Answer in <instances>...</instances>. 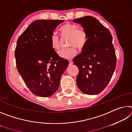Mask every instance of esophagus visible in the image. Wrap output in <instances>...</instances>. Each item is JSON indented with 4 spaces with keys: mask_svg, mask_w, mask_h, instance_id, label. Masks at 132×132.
<instances>
[{
    "mask_svg": "<svg viewBox=\"0 0 132 132\" xmlns=\"http://www.w3.org/2000/svg\"><path fill=\"white\" fill-rule=\"evenodd\" d=\"M69 65H71L73 63V62L72 61H71V60H70V61H69Z\"/></svg>",
    "mask_w": 132,
    "mask_h": 132,
    "instance_id": "obj_1",
    "label": "esophagus"
}]
</instances>
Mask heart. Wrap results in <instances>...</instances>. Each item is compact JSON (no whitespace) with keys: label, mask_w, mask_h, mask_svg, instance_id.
Returning a JSON list of instances; mask_svg holds the SVG:
<instances>
[{"label":"heart","mask_w":132,"mask_h":132,"mask_svg":"<svg viewBox=\"0 0 132 132\" xmlns=\"http://www.w3.org/2000/svg\"><path fill=\"white\" fill-rule=\"evenodd\" d=\"M63 37H69L68 45L71 46L66 50L60 51L58 54L62 58L71 59L77 54V50H82L86 45L88 41V34L82 28H78L75 24L66 23L60 28ZM51 44L52 48L55 51L60 49V39L56 34H52L51 37Z\"/></svg>","instance_id":"1"}]
</instances>
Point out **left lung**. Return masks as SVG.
Listing matches in <instances>:
<instances>
[{"label": "left lung", "instance_id": "obj_1", "mask_svg": "<svg viewBox=\"0 0 132 132\" xmlns=\"http://www.w3.org/2000/svg\"><path fill=\"white\" fill-rule=\"evenodd\" d=\"M73 21L80 24L88 34L86 45L73 60L79 68L77 86L86 94H98L107 86L115 70L117 57L112 37L95 17L85 16Z\"/></svg>", "mask_w": 132, "mask_h": 132}]
</instances>
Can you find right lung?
Here are the masks:
<instances>
[{
	"label": "right lung",
	"instance_id": "add662e5",
	"mask_svg": "<svg viewBox=\"0 0 132 132\" xmlns=\"http://www.w3.org/2000/svg\"><path fill=\"white\" fill-rule=\"evenodd\" d=\"M63 21H35L17 41L14 54L17 70L29 90L39 97H50L57 90L61 77L69 64L51 44L53 31Z\"/></svg>",
	"mask_w": 132,
	"mask_h": 132
}]
</instances>
